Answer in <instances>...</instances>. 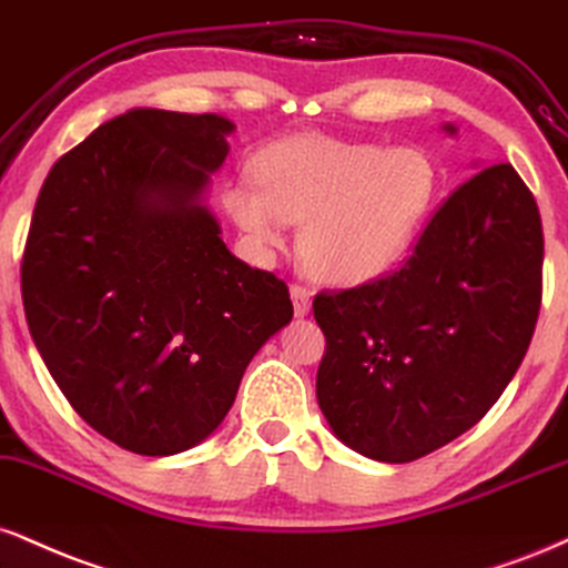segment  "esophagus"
<instances>
[{
    "instance_id": "1",
    "label": "esophagus",
    "mask_w": 568,
    "mask_h": 568,
    "mask_svg": "<svg viewBox=\"0 0 568 568\" xmlns=\"http://www.w3.org/2000/svg\"><path fill=\"white\" fill-rule=\"evenodd\" d=\"M291 298H293V312L296 317H306L312 310V291L306 285H291Z\"/></svg>"
}]
</instances>
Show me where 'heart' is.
<instances>
[{"label":"heart","mask_w":568,"mask_h":568,"mask_svg":"<svg viewBox=\"0 0 568 568\" xmlns=\"http://www.w3.org/2000/svg\"><path fill=\"white\" fill-rule=\"evenodd\" d=\"M254 166L256 180L224 187L248 248L275 256L293 222H304L306 264L336 285H362L399 264L436 193V169L420 150L317 132L272 142Z\"/></svg>","instance_id":"b5f03b06"}]
</instances>
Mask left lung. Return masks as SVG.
<instances>
[{
    "instance_id": "left-lung-1",
    "label": "left lung",
    "mask_w": 568,
    "mask_h": 568,
    "mask_svg": "<svg viewBox=\"0 0 568 568\" xmlns=\"http://www.w3.org/2000/svg\"><path fill=\"white\" fill-rule=\"evenodd\" d=\"M542 254L535 195L495 163L442 203L402 270L314 296L327 344L317 402L333 434L409 463L476 426L529 349Z\"/></svg>"
}]
</instances>
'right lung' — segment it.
<instances>
[{
  "label": "right lung",
  "mask_w": 568,
  "mask_h": 568,
  "mask_svg": "<svg viewBox=\"0 0 568 568\" xmlns=\"http://www.w3.org/2000/svg\"><path fill=\"white\" fill-rule=\"evenodd\" d=\"M235 124L132 108L52 166L20 288L47 371L94 432L136 455L216 432L288 285L230 254L206 206Z\"/></svg>",
  "instance_id": "obj_1"
}]
</instances>
